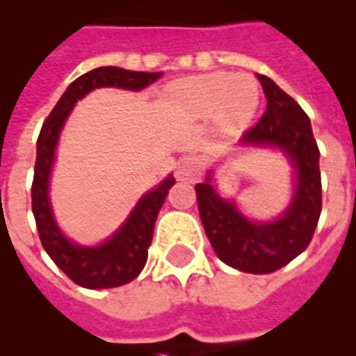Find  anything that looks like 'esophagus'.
I'll return each instance as SVG.
<instances>
[{"instance_id":"1","label":"esophagus","mask_w":356,"mask_h":356,"mask_svg":"<svg viewBox=\"0 0 356 356\" xmlns=\"http://www.w3.org/2000/svg\"><path fill=\"white\" fill-rule=\"evenodd\" d=\"M201 172H203V161L200 156L195 155H186L179 161L177 166V179L179 181H184V183H192L195 179L200 177Z\"/></svg>"}]
</instances>
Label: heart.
Returning <instances> with one entry per match:
<instances>
[{
  "label": "heart",
  "instance_id": "obj_1",
  "mask_svg": "<svg viewBox=\"0 0 356 356\" xmlns=\"http://www.w3.org/2000/svg\"><path fill=\"white\" fill-rule=\"evenodd\" d=\"M175 96L195 118L216 116L222 127L236 129L257 111L259 86L249 75L216 72L181 81L175 86Z\"/></svg>",
  "mask_w": 356,
  "mask_h": 356
}]
</instances>
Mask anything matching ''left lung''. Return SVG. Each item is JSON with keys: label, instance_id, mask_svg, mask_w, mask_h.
Masks as SVG:
<instances>
[{"label": "left lung", "instance_id": "obj_1", "mask_svg": "<svg viewBox=\"0 0 356 356\" xmlns=\"http://www.w3.org/2000/svg\"><path fill=\"white\" fill-rule=\"evenodd\" d=\"M268 99L264 116L243 133L242 145L273 147L284 153L293 168L292 201L281 216L253 222L233 200L216 192L209 172L195 184L205 233L222 262L245 273H271L309 248L321 214L320 149L309 116L286 92L266 75L257 74Z\"/></svg>", "mask_w": 356, "mask_h": 356}]
</instances>
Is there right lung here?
Returning <instances> with one entry per match:
<instances>
[{"mask_svg":"<svg viewBox=\"0 0 356 356\" xmlns=\"http://www.w3.org/2000/svg\"><path fill=\"white\" fill-rule=\"evenodd\" d=\"M161 72H131L116 66H102L81 75L66 88L51 114L47 116L36 140L35 179H33V214L40 242L51 260L66 275L83 288L102 290L127 284L138 277L147 260V248L153 240L156 216L168 192L175 184L173 175H168L153 190L145 192L134 205L122 227L97 245H79L64 236L53 216L49 201V179H51L55 151L58 136L75 103L88 92L105 86L138 92L161 77Z\"/></svg>","mask_w":356,"mask_h":356,"instance_id":"add662e5","label":"right lung"}]
</instances>
